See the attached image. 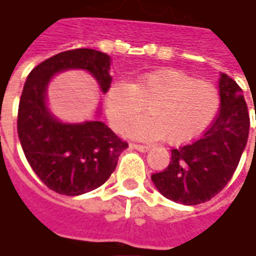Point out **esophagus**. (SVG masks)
Instances as JSON below:
<instances>
[{"label":"esophagus","mask_w":256,"mask_h":256,"mask_svg":"<svg viewBox=\"0 0 256 256\" xmlns=\"http://www.w3.org/2000/svg\"><path fill=\"white\" fill-rule=\"evenodd\" d=\"M130 148H135L138 151H142V152H146V151L150 150V146H144V144H136V143H130Z\"/></svg>","instance_id":"34e87169"}]
</instances>
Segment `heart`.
<instances>
[{
    "instance_id": "b5f03b06",
    "label": "heart",
    "mask_w": 256,
    "mask_h": 256,
    "mask_svg": "<svg viewBox=\"0 0 256 256\" xmlns=\"http://www.w3.org/2000/svg\"><path fill=\"white\" fill-rule=\"evenodd\" d=\"M106 112L116 128H122L144 106L149 116L132 122L126 135L139 139H162L182 144L206 130L217 116L221 96L216 86L196 80L173 68L139 74L130 83L110 86L105 98Z\"/></svg>"
}]
</instances>
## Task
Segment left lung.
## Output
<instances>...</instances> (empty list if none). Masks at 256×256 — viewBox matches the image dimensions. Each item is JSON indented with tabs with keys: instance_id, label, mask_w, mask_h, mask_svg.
<instances>
[{
	"instance_id": "8db88e82",
	"label": "left lung",
	"mask_w": 256,
	"mask_h": 256,
	"mask_svg": "<svg viewBox=\"0 0 256 256\" xmlns=\"http://www.w3.org/2000/svg\"><path fill=\"white\" fill-rule=\"evenodd\" d=\"M220 113L198 140L173 148L166 169L151 180L173 202L194 206L210 200L232 178L250 132V117L243 90L221 74Z\"/></svg>"
}]
</instances>
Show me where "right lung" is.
Wrapping results in <instances>:
<instances>
[{
	"mask_svg": "<svg viewBox=\"0 0 256 256\" xmlns=\"http://www.w3.org/2000/svg\"><path fill=\"white\" fill-rule=\"evenodd\" d=\"M110 62L109 56L98 50H68L44 60L26 80L18 104V139L35 174L57 194L78 196L100 187L128 143L96 118L76 124L58 120L48 106L49 83L60 72L82 69L105 94L112 83Z\"/></svg>",
	"mask_w": 256,
	"mask_h": 256,
	"instance_id": "right-lung-1",
	"label": "right lung"
}]
</instances>
